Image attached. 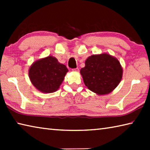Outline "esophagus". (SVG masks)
I'll return each instance as SVG.
<instances>
[{"label":"esophagus","instance_id":"esophagus-1","mask_svg":"<svg viewBox=\"0 0 150 150\" xmlns=\"http://www.w3.org/2000/svg\"><path fill=\"white\" fill-rule=\"evenodd\" d=\"M72 70L74 72H79V68H75V69H73Z\"/></svg>","mask_w":150,"mask_h":150}]
</instances>
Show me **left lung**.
I'll return each mask as SVG.
<instances>
[{"mask_svg": "<svg viewBox=\"0 0 150 150\" xmlns=\"http://www.w3.org/2000/svg\"><path fill=\"white\" fill-rule=\"evenodd\" d=\"M81 69L85 85L90 91L102 95L111 93L122 77V68L116 57L108 54L93 55Z\"/></svg>", "mask_w": 150, "mask_h": 150, "instance_id": "1", "label": "left lung"}]
</instances>
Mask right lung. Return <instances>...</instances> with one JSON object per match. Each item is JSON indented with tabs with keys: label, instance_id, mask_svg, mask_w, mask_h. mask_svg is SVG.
I'll list each match as a JSON object with an SVG mask.
<instances>
[{
	"label": "right lung",
	"instance_id": "obj_1",
	"mask_svg": "<svg viewBox=\"0 0 150 150\" xmlns=\"http://www.w3.org/2000/svg\"><path fill=\"white\" fill-rule=\"evenodd\" d=\"M67 67L56 58L48 56L33 63L28 75L32 85L44 93L55 92L59 88L66 73Z\"/></svg>",
	"mask_w": 150,
	"mask_h": 150
}]
</instances>
